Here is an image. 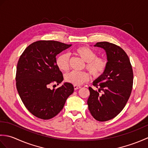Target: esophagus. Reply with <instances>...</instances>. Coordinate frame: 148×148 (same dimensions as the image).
Returning <instances> with one entry per match:
<instances>
[{"label":"esophagus","instance_id":"1","mask_svg":"<svg viewBox=\"0 0 148 148\" xmlns=\"http://www.w3.org/2000/svg\"><path fill=\"white\" fill-rule=\"evenodd\" d=\"M74 88L75 90H76L77 89L81 88V86H78V85H74Z\"/></svg>","mask_w":148,"mask_h":148}]
</instances>
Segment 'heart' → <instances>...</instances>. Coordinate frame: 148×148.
I'll list each match as a JSON object with an SVG mask.
<instances>
[{
  "label": "heart",
  "instance_id": "heart-1",
  "mask_svg": "<svg viewBox=\"0 0 148 148\" xmlns=\"http://www.w3.org/2000/svg\"><path fill=\"white\" fill-rule=\"evenodd\" d=\"M74 54L86 62L85 69L95 78L99 77L104 73L108 67V60L103 56H97L92 49L86 46H80L76 48ZM56 64L60 70L67 72L70 68V57L67 54L60 55L56 60ZM90 79V75L86 72L72 71L65 74V81L74 85H81Z\"/></svg>",
  "mask_w": 148,
  "mask_h": 148
}]
</instances>
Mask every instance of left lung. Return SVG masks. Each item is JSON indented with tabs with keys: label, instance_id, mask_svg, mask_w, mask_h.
Listing matches in <instances>:
<instances>
[{
	"label": "left lung",
	"instance_id": "1",
	"mask_svg": "<svg viewBox=\"0 0 148 148\" xmlns=\"http://www.w3.org/2000/svg\"><path fill=\"white\" fill-rule=\"evenodd\" d=\"M95 46L106 50L108 67L89 87L87 103L96 120L106 121L115 118L126 105L133 87L132 67L127 54L120 47L109 42H99Z\"/></svg>",
	"mask_w": 148,
	"mask_h": 148
}]
</instances>
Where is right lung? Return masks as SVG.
<instances>
[{"label": "right lung", "instance_id": "1", "mask_svg": "<svg viewBox=\"0 0 148 148\" xmlns=\"http://www.w3.org/2000/svg\"><path fill=\"white\" fill-rule=\"evenodd\" d=\"M71 46L55 40H38L27 47L18 60L16 89L25 108L37 118L55 117L74 92L73 85L69 83L56 90L49 88L64 79L56 64V56Z\"/></svg>", "mask_w": 148, "mask_h": 148}]
</instances>
